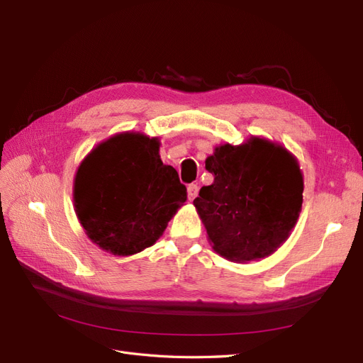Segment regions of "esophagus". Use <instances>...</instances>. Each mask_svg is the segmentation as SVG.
Segmentation results:
<instances>
[{
    "label": "esophagus",
    "instance_id": "1",
    "mask_svg": "<svg viewBox=\"0 0 363 363\" xmlns=\"http://www.w3.org/2000/svg\"><path fill=\"white\" fill-rule=\"evenodd\" d=\"M199 184H195V183H192V184H189L188 186V195H189V200L192 201L196 195H199Z\"/></svg>",
    "mask_w": 363,
    "mask_h": 363
}]
</instances>
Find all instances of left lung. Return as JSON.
Wrapping results in <instances>:
<instances>
[{"mask_svg":"<svg viewBox=\"0 0 363 363\" xmlns=\"http://www.w3.org/2000/svg\"><path fill=\"white\" fill-rule=\"evenodd\" d=\"M213 183L194 200L208 242L225 259L250 262L272 255L292 232L303 204V174L291 152L251 138L224 144L206 159Z\"/></svg>","mask_w":363,"mask_h":363,"instance_id":"obj_1","label":"left lung"}]
</instances>
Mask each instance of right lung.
<instances>
[{
	"label": "right lung",
	"instance_id": "right-lung-1",
	"mask_svg": "<svg viewBox=\"0 0 363 363\" xmlns=\"http://www.w3.org/2000/svg\"><path fill=\"white\" fill-rule=\"evenodd\" d=\"M159 147L157 138L125 131L98 144L77 169V218L87 238L113 256L151 247L188 199Z\"/></svg>",
	"mask_w": 363,
	"mask_h": 363
}]
</instances>
